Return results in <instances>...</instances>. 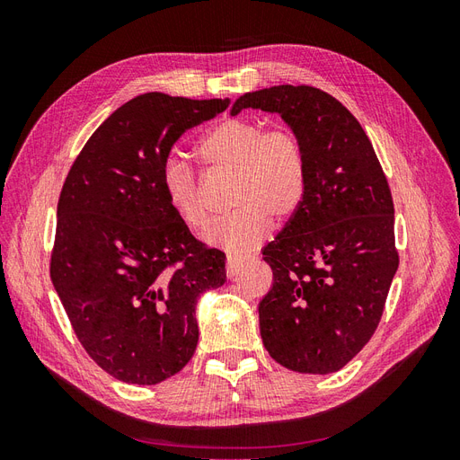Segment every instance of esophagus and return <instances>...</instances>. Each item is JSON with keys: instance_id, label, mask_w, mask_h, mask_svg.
I'll list each match as a JSON object with an SVG mask.
<instances>
[{"instance_id": "34e87169", "label": "esophagus", "mask_w": 460, "mask_h": 460, "mask_svg": "<svg viewBox=\"0 0 460 460\" xmlns=\"http://www.w3.org/2000/svg\"><path fill=\"white\" fill-rule=\"evenodd\" d=\"M242 269H243V261H238V259L226 261V276L230 278V280H234V278L242 272Z\"/></svg>"}]
</instances>
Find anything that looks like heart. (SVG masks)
Instances as JSON below:
<instances>
[{"mask_svg":"<svg viewBox=\"0 0 460 460\" xmlns=\"http://www.w3.org/2000/svg\"><path fill=\"white\" fill-rule=\"evenodd\" d=\"M211 166L235 171L234 205L238 211L217 218L203 242L232 257L252 253L270 235L278 220L297 213L307 193V157L299 137L288 128H267L252 119H226L208 130L198 146ZM161 188L178 218L201 228L208 218L198 174L171 153L161 166Z\"/></svg>","mask_w":460,"mask_h":460,"instance_id":"b5f03b06","label":"heart"}]
</instances>
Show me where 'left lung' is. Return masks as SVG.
Segmentation results:
<instances>
[{
	"label": "left lung",
	"mask_w": 460,
	"mask_h": 460,
	"mask_svg": "<svg viewBox=\"0 0 460 460\" xmlns=\"http://www.w3.org/2000/svg\"><path fill=\"white\" fill-rule=\"evenodd\" d=\"M278 113L307 157V193L262 249L274 282L259 303L270 357L301 374L343 368L372 338L399 267L394 199L374 147L336 97L313 86L240 95L243 109Z\"/></svg>",
	"instance_id": "left-lung-1"
}]
</instances>
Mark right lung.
<instances>
[{
    "label": "right lung",
    "instance_id": "1",
    "mask_svg": "<svg viewBox=\"0 0 460 460\" xmlns=\"http://www.w3.org/2000/svg\"><path fill=\"white\" fill-rule=\"evenodd\" d=\"M230 100L137 95L97 128L58 203L49 274L78 341L113 378L153 385L196 351V303L226 282L225 253L193 238L161 188L188 128Z\"/></svg>",
    "mask_w": 460,
    "mask_h": 460
}]
</instances>
